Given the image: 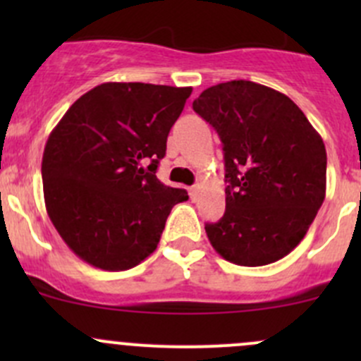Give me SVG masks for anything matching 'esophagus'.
Segmentation results:
<instances>
[{"mask_svg": "<svg viewBox=\"0 0 361 361\" xmlns=\"http://www.w3.org/2000/svg\"><path fill=\"white\" fill-rule=\"evenodd\" d=\"M199 188H201V187H199V185H192V187L188 188V194H190V197H192V199H195V197H197V194H199Z\"/></svg>", "mask_w": 361, "mask_h": 361, "instance_id": "esophagus-1", "label": "esophagus"}]
</instances>
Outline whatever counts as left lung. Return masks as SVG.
I'll return each mask as SVG.
<instances>
[{
    "mask_svg": "<svg viewBox=\"0 0 361 361\" xmlns=\"http://www.w3.org/2000/svg\"><path fill=\"white\" fill-rule=\"evenodd\" d=\"M192 106L224 143L225 214L206 224L211 246L245 267L286 257L325 201L322 136L288 96L248 80L209 87Z\"/></svg>",
    "mask_w": 361,
    "mask_h": 361,
    "instance_id": "8db88e82",
    "label": "left lung"
}]
</instances>
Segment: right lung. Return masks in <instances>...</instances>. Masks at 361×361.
Here are the masks:
<instances>
[{
  "mask_svg": "<svg viewBox=\"0 0 361 361\" xmlns=\"http://www.w3.org/2000/svg\"><path fill=\"white\" fill-rule=\"evenodd\" d=\"M192 87L108 82L69 106L42 160L47 213L68 248L103 271L136 267L183 188L155 176Z\"/></svg>",
  "mask_w": 361,
  "mask_h": 361,
  "instance_id": "add662e5",
  "label": "right lung"
}]
</instances>
